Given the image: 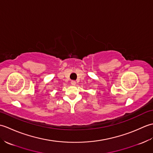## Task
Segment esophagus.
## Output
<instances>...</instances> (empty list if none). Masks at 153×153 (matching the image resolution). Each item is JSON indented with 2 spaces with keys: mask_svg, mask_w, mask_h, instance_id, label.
<instances>
[{
  "mask_svg": "<svg viewBox=\"0 0 153 153\" xmlns=\"http://www.w3.org/2000/svg\"><path fill=\"white\" fill-rule=\"evenodd\" d=\"M71 85L74 86V85H76V82H75V81H71Z\"/></svg>",
  "mask_w": 153,
  "mask_h": 153,
  "instance_id": "1",
  "label": "esophagus"
}]
</instances>
